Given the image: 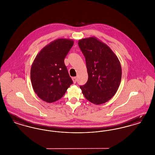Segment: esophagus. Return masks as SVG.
<instances>
[{
  "mask_svg": "<svg viewBox=\"0 0 155 155\" xmlns=\"http://www.w3.org/2000/svg\"><path fill=\"white\" fill-rule=\"evenodd\" d=\"M72 79H73V82H74V83H75V82H77V77H73V78H72Z\"/></svg>",
  "mask_w": 155,
  "mask_h": 155,
  "instance_id": "1",
  "label": "esophagus"
}]
</instances>
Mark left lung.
<instances>
[{"label":"left lung","mask_w":155,"mask_h":155,"mask_svg":"<svg viewBox=\"0 0 155 155\" xmlns=\"http://www.w3.org/2000/svg\"><path fill=\"white\" fill-rule=\"evenodd\" d=\"M78 46L85 58L88 79L80 86L91 103L101 104L115 95L121 80V67L110 48L95 37L84 38Z\"/></svg>","instance_id":"left-lung-1"}]
</instances>
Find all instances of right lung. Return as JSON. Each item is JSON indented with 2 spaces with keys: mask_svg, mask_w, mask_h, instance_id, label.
Returning a JSON list of instances; mask_svg holds the SVG:
<instances>
[{
  "mask_svg": "<svg viewBox=\"0 0 155 155\" xmlns=\"http://www.w3.org/2000/svg\"><path fill=\"white\" fill-rule=\"evenodd\" d=\"M74 41L58 39L37 54L31 68V81L38 96L48 103L60 99L73 84L64 60Z\"/></svg>",
  "mask_w": 155,
  "mask_h": 155,
  "instance_id": "right-lung-1",
  "label": "right lung"
}]
</instances>
